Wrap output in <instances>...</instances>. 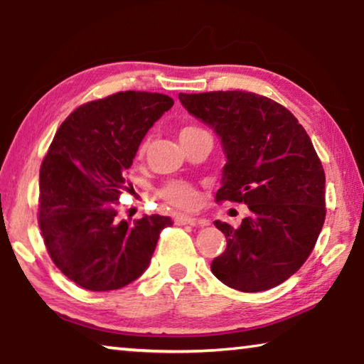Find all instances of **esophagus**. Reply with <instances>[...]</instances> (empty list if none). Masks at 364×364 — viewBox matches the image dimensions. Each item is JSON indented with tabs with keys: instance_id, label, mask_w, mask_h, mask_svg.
<instances>
[{
	"instance_id": "34e87169",
	"label": "esophagus",
	"mask_w": 364,
	"mask_h": 364,
	"mask_svg": "<svg viewBox=\"0 0 364 364\" xmlns=\"http://www.w3.org/2000/svg\"><path fill=\"white\" fill-rule=\"evenodd\" d=\"M175 223L176 225H200V226H205V225H208V221L207 220H199L196 217H188V215H176Z\"/></svg>"
}]
</instances>
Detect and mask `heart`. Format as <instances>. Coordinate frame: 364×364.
<instances>
[{
    "label": "heart",
    "instance_id": "b5f03b06",
    "mask_svg": "<svg viewBox=\"0 0 364 364\" xmlns=\"http://www.w3.org/2000/svg\"><path fill=\"white\" fill-rule=\"evenodd\" d=\"M207 133L204 128L196 127V125H186L180 130V139L189 138V136H196V134H204ZM149 147V139H143L138 146V157H144V154ZM159 194L162 199L167 202L168 205L180 208V210H191L197 205V200H199V196H197V191L194 189L193 184H189L186 181H170L165 184V186L160 188Z\"/></svg>",
    "mask_w": 364,
    "mask_h": 364
}]
</instances>
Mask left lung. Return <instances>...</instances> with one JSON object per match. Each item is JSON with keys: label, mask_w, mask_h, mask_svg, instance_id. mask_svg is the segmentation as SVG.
Returning a JSON list of instances; mask_svg holds the SVG:
<instances>
[{"label": "left lung", "mask_w": 364, "mask_h": 364, "mask_svg": "<svg viewBox=\"0 0 364 364\" xmlns=\"http://www.w3.org/2000/svg\"><path fill=\"white\" fill-rule=\"evenodd\" d=\"M189 114L212 127L226 154L217 202H244L239 228L217 220L226 249L212 273L236 291L260 292L299 271L326 218V176L299 120L267 96L249 91L178 95Z\"/></svg>", "instance_id": "1"}]
</instances>
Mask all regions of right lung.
<instances>
[{"mask_svg":"<svg viewBox=\"0 0 364 364\" xmlns=\"http://www.w3.org/2000/svg\"><path fill=\"white\" fill-rule=\"evenodd\" d=\"M173 106L167 95L120 91L77 107L40 168L38 225L54 264L88 291H115L149 267L170 217L120 220L127 171L149 128Z\"/></svg>","mask_w":364,"mask_h":364,"instance_id":"1","label":"right lung"}]
</instances>
